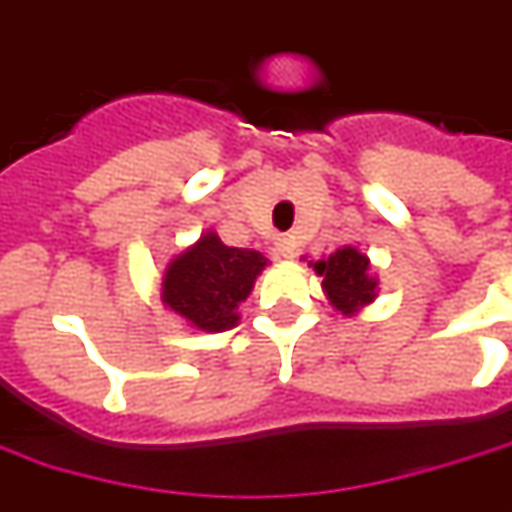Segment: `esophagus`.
<instances>
[{"label":"esophagus","mask_w":512,"mask_h":512,"mask_svg":"<svg viewBox=\"0 0 512 512\" xmlns=\"http://www.w3.org/2000/svg\"><path fill=\"white\" fill-rule=\"evenodd\" d=\"M295 250H298V245H295V239H292V236H278L276 253L281 256V259H292V256H295Z\"/></svg>","instance_id":"1"}]
</instances>
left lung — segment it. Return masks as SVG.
<instances>
[{
	"label": "left lung",
	"mask_w": 512,
	"mask_h": 512,
	"mask_svg": "<svg viewBox=\"0 0 512 512\" xmlns=\"http://www.w3.org/2000/svg\"><path fill=\"white\" fill-rule=\"evenodd\" d=\"M317 276H323V292L331 306L343 315H357L362 306L376 301L379 281L368 273V256L357 248H340L329 259L312 264Z\"/></svg>",
	"instance_id": "obj_1"
}]
</instances>
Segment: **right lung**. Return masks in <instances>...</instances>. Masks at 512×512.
<instances>
[{
    "label": "right lung",
    "mask_w": 512,
    "mask_h": 512,
    "mask_svg": "<svg viewBox=\"0 0 512 512\" xmlns=\"http://www.w3.org/2000/svg\"><path fill=\"white\" fill-rule=\"evenodd\" d=\"M267 267L259 250L228 248L214 231L169 262L161 301L197 331H225L239 323V303Z\"/></svg>",
    "instance_id": "add662e5"
}]
</instances>
